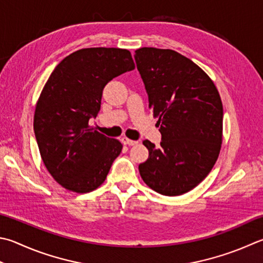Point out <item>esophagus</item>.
I'll list each match as a JSON object with an SVG mask.
<instances>
[{"mask_svg":"<svg viewBox=\"0 0 263 263\" xmlns=\"http://www.w3.org/2000/svg\"><path fill=\"white\" fill-rule=\"evenodd\" d=\"M121 142H122L123 144H125V145H129V146H132V145H135V144H137V143H138L137 141L129 140V138H127V137H122Z\"/></svg>","mask_w":263,"mask_h":263,"instance_id":"obj_1","label":"esophagus"}]
</instances>
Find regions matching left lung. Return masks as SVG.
Returning <instances> with one entry per match:
<instances>
[{"label":"left lung","instance_id":"1","mask_svg":"<svg viewBox=\"0 0 263 263\" xmlns=\"http://www.w3.org/2000/svg\"><path fill=\"white\" fill-rule=\"evenodd\" d=\"M134 57L161 133L159 147L143 142L148 158L138 171L160 195H183L210 174L219 157L223 129L220 93L197 64L171 49L145 47Z\"/></svg>","mask_w":263,"mask_h":263}]
</instances>
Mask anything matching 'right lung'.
<instances>
[{
	"instance_id": "right-lung-1",
	"label": "right lung",
	"mask_w": 263,
	"mask_h": 263,
	"mask_svg": "<svg viewBox=\"0 0 263 263\" xmlns=\"http://www.w3.org/2000/svg\"><path fill=\"white\" fill-rule=\"evenodd\" d=\"M135 64L127 49L86 48L68 54L44 85L34 113V133L48 172L65 189H97L120 155L116 138L93 130L103 89Z\"/></svg>"
}]
</instances>
